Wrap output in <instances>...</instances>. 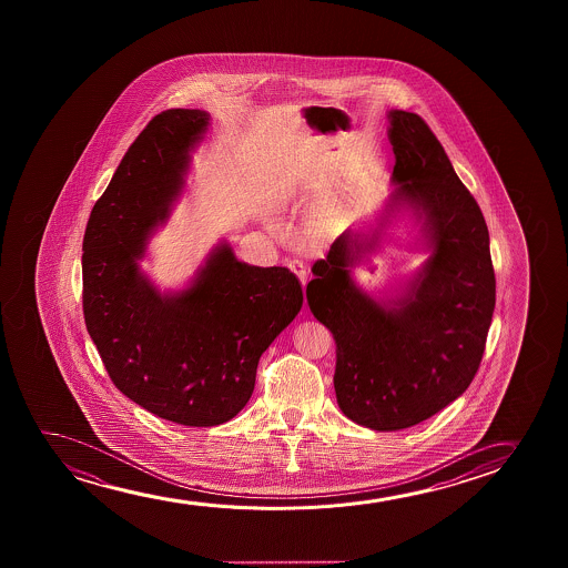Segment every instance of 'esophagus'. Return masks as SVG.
I'll return each instance as SVG.
<instances>
[{
  "label": "esophagus",
  "mask_w": 568,
  "mask_h": 568,
  "mask_svg": "<svg viewBox=\"0 0 568 568\" xmlns=\"http://www.w3.org/2000/svg\"><path fill=\"white\" fill-rule=\"evenodd\" d=\"M287 267L291 272L295 273L296 277L301 280V283H306V267H304L303 262H298V260H288Z\"/></svg>",
  "instance_id": "34e87169"
}]
</instances>
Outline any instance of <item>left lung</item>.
Instances as JSON below:
<instances>
[{
  "instance_id": "1",
  "label": "left lung",
  "mask_w": 568,
  "mask_h": 568,
  "mask_svg": "<svg viewBox=\"0 0 568 568\" xmlns=\"http://www.w3.org/2000/svg\"><path fill=\"white\" fill-rule=\"evenodd\" d=\"M394 205L425 215L433 254L389 308L351 280V265L376 246L345 231L312 265L306 301L335 342L337 404L374 430H399L452 404L481 365L493 311L495 270L481 210L452 169L440 141L413 112H389Z\"/></svg>"
}]
</instances>
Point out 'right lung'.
<instances>
[{
    "label": "right lung",
    "instance_id": "right-lung-1",
    "mask_svg": "<svg viewBox=\"0 0 568 568\" xmlns=\"http://www.w3.org/2000/svg\"><path fill=\"white\" fill-rule=\"evenodd\" d=\"M207 124L203 110L156 114L94 203L83 239L85 326L110 381L186 427L221 425L248 404L257 361L303 306L295 273L242 264L226 244L176 296L161 295L138 270Z\"/></svg>",
    "mask_w": 568,
    "mask_h": 568
}]
</instances>
